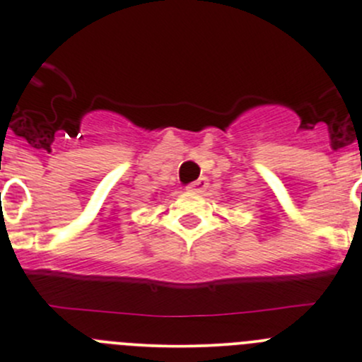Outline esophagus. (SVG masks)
Wrapping results in <instances>:
<instances>
[{"instance_id": "esophagus-1", "label": "esophagus", "mask_w": 362, "mask_h": 362, "mask_svg": "<svg viewBox=\"0 0 362 362\" xmlns=\"http://www.w3.org/2000/svg\"><path fill=\"white\" fill-rule=\"evenodd\" d=\"M206 187H208V178L206 177L198 178V180L192 182V184L187 185V189L191 192H203Z\"/></svg>"}]
</instances>
